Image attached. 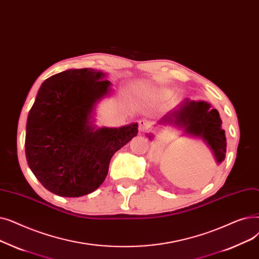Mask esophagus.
Listing matches in <instances>:
<instances>
[{"mask_svg":"<svg viewBox=\"0 0 259 259\" xmlns=\"http://www.w3.org/2000/svg\"><path fill=\"white\" fill-rule=\"evenodd\" d=\"M151 127V123L147 120H140L139 121V131L142 133H145L149 131V128Z\"/></svg>","mask_w":259,"mask_h":259,"instance_id":"1","label":"esophagus"}]
</instances>
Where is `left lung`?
<instances>
[{"label":"left lung","mask_w":259,"mask_h":259,"mask_svg":"<svg viewBox=\"0 0 259 259\" xmlns=\"http://www.w3.org/2000/svg\"><path fill=\"white\" fill-rule=\"evenodd\" d=\"M159 124L182 127L189 136L199 137L207 144L218 164L225 160L227 139L225 131L221 127L223 121L218 110L212 108L207 102L186 99L178 107L162 117ZM149 138L152 139V135H149Z\"/></svg>","instance_id":"8db88e82"}]
</instances>
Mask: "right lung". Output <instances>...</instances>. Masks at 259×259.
<instances>
[{
  "label": "right lung",
  "mask_w": 259,
  "mask_h": 259,
  "mask_svg": "<svg viewBox=\"0 0 259 259\" xmlns=\"http://www.w3.org/2000/svg\"><path fill=\"white\" fill-rule=\"evenodd\" d=\"M105 73L68 69L46 79L26 123L25 154L42 186L62 197H80L105 180L110 159L138 133L137 123L95 130L96 103L109 93Z\"/></svg>",
  "instance_id": "obj_1"
}]
</instances>
